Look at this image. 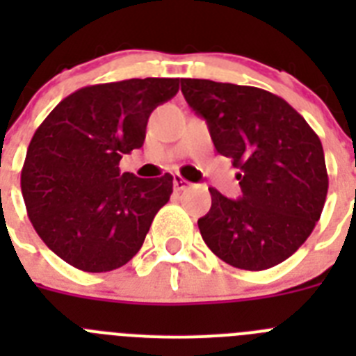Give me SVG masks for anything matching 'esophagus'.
Returning <instances> with one entry per match:
<instances>
[{"mask_svg": "<svg viewBox=\"0 0 356 356\" xmlns=\"http://www.w3.org/2000/svg\"><path fill=\"white\" fill-rule=\"evenodd\" d=\"M172 184H175V191H185V188H188L191 181L185 180L184 176L175 175V176H172Z\"/></svg>", "mask_w": 356, "mask_h": 356, "instance_id": "34e87169", "label": "esophagus"}]
</instances>
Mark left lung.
<instances>
[{
    "mask_svg": "<svg viewBox=\"0 0 356 356\" xmlns=\"http://www.w3.org/2000/svg\"><path fill=\"white\" fill-rule=\"evenodd\" d=\"M188 106L209 124L217 153L241 169V197L210 187L212 207L197 221L222 262L264 271L310 237L326 194L325 151L316 131L285 99L259 87L181 78Z\"/></svg>",
    "mask_w": 356,
    "mask_h": 356,
    "instance_id": "left-lung-1",
    "label": "left lung"
}]
</instances>
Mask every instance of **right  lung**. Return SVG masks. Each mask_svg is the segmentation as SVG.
I'll return each instance as SVG.
<instances>
[{
    "mask_svg": "<svg viewBox=\"0 0 356 356\" xmlns=\"http://www.w3.org/2000/svg\"><path fill=\"white\" fill-rule=\"evenodd\" d=\"M178 78H131L89 85L64 97L35 130L21 191L44 244L87 273L119 269L134 259L172 176L137 178L119 171L122 155L146 139L149 114L178 92Z\"/></svg>",
    "mask_w": 356,
    "mask_h": 356,
    "instance_id": "add662e5",
    "label": "right lung"
}]
</instances>
